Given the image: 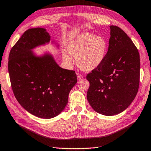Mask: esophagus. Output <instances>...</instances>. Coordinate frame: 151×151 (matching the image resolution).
Returning a JSON list of instances; mask_svg holds the SVG:
<instances>
[{
    "label": "esophagus",
    "mask_w": 151,
    "mask_h": 151,
    "mask_svg": "<svg viewBox=\"0 0 151 151\" xmlns=\"http://www.w3.org/2000/svg\"><path fill=\"white\" fill-rule=\"evenodd\" d=\"M83 78V76L81 75V74H79V73H78L77 74V78H78V80H81V79H82Z\"/></svg>",
    "instance_id": "1"
}]
</instances>
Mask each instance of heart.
<instances>
[{
    "mask_svg": "<svg viewBox=\"0 0 151 151\" xmlns=\"http://www.w3.org/2000/svg\"><path fill=\"white\" fill-rule=\"evenodd\" d=\"M70 55L76 58V63L82 70L92 71L103 63L107 52L106 40L102 36L83 32L73 37L67 45ZM63 58L70 63L71 58L68 53L63 52Z\"/></svg>",
    "mask_w": 151,
    "mask_h": 151,
    "instance_id": "1",
    "label": "heart"
}]
</instances>
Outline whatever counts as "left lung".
Returning a JSON list of instances; mask_svg holds the SVG:
<instances>
[{
  "mask_svg": "<svg viewBox=\"0 0 151 151\" xmlns=\"http://www.w3.org/2000/svg\"><path fill=\"white\" fill-rule=\"evenodd\" d=\"M109 49L100 65L86 76V96L94 111L106 116L121 113L136 96L139 86L140 56L131 39L116 26H110Z\"/></svg>",
  "mask_w": 151,
  "mask_h": 151,
  "instance_id": "obj_1",
  "label": "left lung"
}]
</instances>
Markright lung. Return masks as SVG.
Segmentation results:
<instances>
[{"mask_svg":"<svg viewBox=\"0 0 151 151\" xmlns=\"http://www.w3.org/2000/svg\"><path fill=\"white\" fill-rule=\"evenodd\" d=\"M59 44L44 28L30 29L12 48L9 57L11 86L17 101L29 113L42 119L58 115L68 103V94L77 82L74 70L61 68L52 54L38 55L33 50Z\"/></svg>","mask_w":151,"mask_h":151,"instance_id":"1","label":"right lung"}]
</instances>
